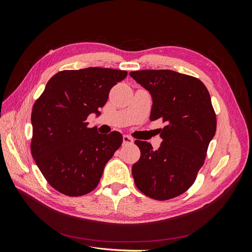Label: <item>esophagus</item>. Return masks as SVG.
I'll return each mask as SVG.
<instances>
[{
  "label": "esophagus",
  "mask_w": 252,
  "mask_h": 252,
  "mask_svg": "<svg viewBox=\"0 0 252 252\" xmlns=\"http://www.w3.org/2000/svg\"><path fill=\"white\" fill-rule=\"evenodd\" d=\"M133 143V140L130 138L129 135H124L123 136V144L125 145H129V144H132Z\"/></svg>",
  "instance_id": "1"
}]
</instances>
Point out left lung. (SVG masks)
<instances>
[{
  "label": "left lung",
  "mask_w": 252,
  "mask_h": 252,
  "mask_svg": "<svg viewBox=\"0 0 252 252\" xmlns=\"http://www.w3.org/2000/svg\"><path fill=\"white\" fill-rule=\"evenodd\" d=\"M152 96L150 120L161 119V147L134 141L141 158L132 166L135 186L151 199L166 201L192 186L217 130V116L202 81L168 69L129 73Z\"/></svg>",
  "instance_id": "8db88e82"
}]
</instances>
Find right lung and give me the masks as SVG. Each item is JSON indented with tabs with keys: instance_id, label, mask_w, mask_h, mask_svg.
Masks as SVG:
<instances>
[{
	"instance_id": "add662e5",
	"label": "right lung",
	"mask_w": 252,
	"mask_h": 252,
	"mask_svg": "<svg viewBox=\"0 0 252 252\" xmlns=\"http://www.w3.org/2000/svg\"><path fill=\"white\" fill-rule=\"evenodd\" d=\"M127 71L89 67L63 70L48 81L32 112V158L49 185L69 196L97 186L104 167L123 142L118 131L101 134L87 117L101 112L110 89Z\"/></svg>"
}]
</instances>
